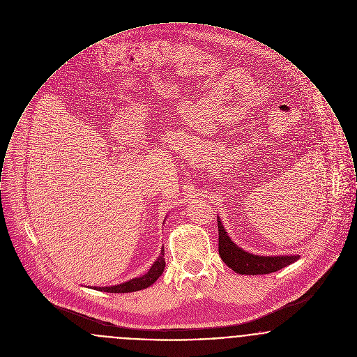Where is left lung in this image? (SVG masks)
Returning <instances> with one entry per match:
<instances>
[{"instance_id": "obj_1", "label": "left lung", "mask_w": 357, "mask_h": 357, "mask_svg": "<svg viewBox=\"0 0 357 357\" xmlns=\"http://www.w3.org/2000/svg\"><path fill=\"white\" fill-rule=\"evenodd\" d=\"M218 229H219V255L222 257L223 262L238 274H245V275L270 274L300 259V255L259 257V255L250 254L231 241L219 218H218Z\"/></svg>"}]
</instances>
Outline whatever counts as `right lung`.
<instances>
[{
  "mask_svg": "<svg viewBox=\"0 0 357 357\" xmlns=\"http://www.w3.org/2000/svg\"><path fill=\"white\" fill-rule=\"evenodd\" d=\"M165 268V258H164V247L161 248V254L157 258V261L153 263L149 271L138 278H132L130 281L123 282L121 284H115V286H106V287H96L94 286V290L99 291H107V293H132L137 290H142L151 286L154 282L157 281L161 274L164 273Z\"/></svg>",
  "mask_w": 357,
  "mask_h": 357,
  "instance_id": "1",
  "label": "right lung"
}]
</instances>
